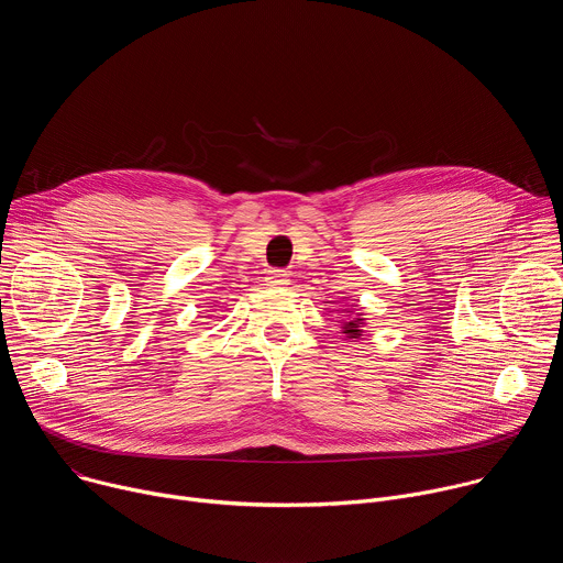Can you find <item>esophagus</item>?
Returning <instances> with one entry per match:
<instances>
[{
    "label": "esophagus",
    "instance_id": "esophagus-1",
    "mask_svg": "<svg viewBox=\"0 0 563 563\" xmlns=\"http://www.w3.org/2000/svg\"><path fill=\"white\" fill-rule=\"evenodd\" d=\"M265 283H267L269 287H287V285H289V276H287L285 272H280V269H274V272L267 274Z\"/></svg>",
    "mask_w": 563,
    "mask_h": 563
}]
</instances>
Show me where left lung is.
<instances>
[{
  "instance_id": "left-lung-1",
  "label": "left lung",
  "mask_w": 563,
  "mask_h": 563,
  "mask_svg": "<svg viewBox=\"0 0 563 563\" xmlns=\"http://www.w3.org/2000/svg\"><path fill=\"white\" fill-rule=\"evenodd\" d=\"M363 325H365L363 313H356V316L347 318L345 323H343V334H345L347 339H361V336H363Z\"/></svg>"
}]
</instances>
